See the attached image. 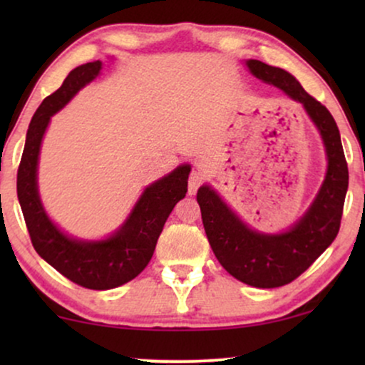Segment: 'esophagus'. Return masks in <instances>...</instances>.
Segmentation results:
<instances>
[{"mask_svg":"<svg viewBox=\"0 0 365 365\" xmlns=\"http://www.w3.org/2000/svg\"><path fill=\"white\" fill-rule=\"evenodd\" d=\"M204 181V174L199 171V169H194V171L189 174V179H187V192L189 196H192V194L197 192L199 186H201Z\"/></svg>","mask_w":365,"mask_h":365,"instance_id":"obj_1","label":"esophagus"}]
</instances>
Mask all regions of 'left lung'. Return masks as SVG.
<instances>
[{
    "instance_id": "left-lung-1",
    "label": "left lung",
    "mask_w": 365,
    "mask_h": 365,
    "mask_svg": "<svg viewBox=\"0 0 365 365\" xmlns=\"http://www.w3.org/2000/svg\"><path fill=\"white\" fill-rule=\"evenodd\" d=\"M254 76L301 103L326 146L327 174L307 212L286 232L262 234L247 227L209 186L197 191V202L212 252L226 271L252 287L272 289L292 282L331 246L341 227L349 171L337 124L326 106L304 91L292 74L249 59Z\"/></svg>"
}]
</instances>
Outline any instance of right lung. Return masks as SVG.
Returning a JSON list of instances; mask_svg holds the SVG:
<instances>
[{
  "instance_id": "obj_1",
  "label": "right lung",
  "mask_w": 365,
  "mask_h": 365,
  "mask_svg": "<svg viewBox=\"0 0 365 365\" xmlns=\"http://www.w3.org/2000/svg\"><path fill=\"white\" fill-rule=\"evenodd\" d=\"M103 69L101 61L74 68L34 113L18 168L16 191L33 247L78 286L106 291L133 281L151 261L159 234L174 206L186 196L189 164L144 189L126 222L104 241H78L54 226L38 194V156L49 119Z\"/></svg>"
}]
</instances>
